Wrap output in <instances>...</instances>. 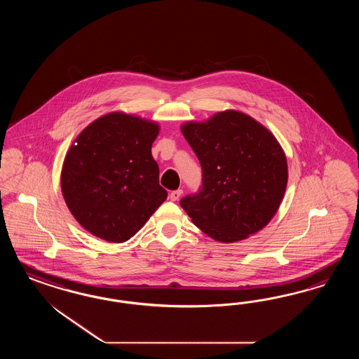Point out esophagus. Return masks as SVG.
Returning <instances> with one entry per match:
<instances>
[{
	"label": "esophagus",
	"instance_id": "esophagus-1",
	"mask_svg": "<svg viewBox=\"0 0 359 359\" xmlns=\"http://www.w3.org/2000/svg\"><path fill=\"white\" fill-rule=\"evenodd\" d=\"M182 194H183V191H182V189H176V191H172V192L170 194V198H171L172 201H177V200L180 198Z\"/></svg>",
	"mask_w": 359,
	"mask_h": 359
}]
</instances>
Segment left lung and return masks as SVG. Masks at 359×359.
I'll list each match as a JSON object with an SVG mask.
<instances>
[{"instance_id":"1","label":"left lung","mask_w":359,"mask_h":359,"mask_svg":"<svg viewBox=\"0 0 359 359\" xmlns=\"http://www.w3.org/2000/svg\"><path fill=\"white\" fill-rule=\"evenodd\" d=\"M180 130L203 168L200 192L180 200L196 226L224 243L264 228L288 182L287 158L271 131L238 110L188 121Z\"/></svg>"}]
</instances>
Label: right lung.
<instances>
[{"mask_svg":"<svg viewBox=\"0 0 359 359\" xmlns=\"http://www.w3.org/2000/svg\"><path fill=\"white\" fill-rule=\"evenodd\" d=\"M154 121L111 111L89 123L65 154L60 185L77 222L108 242L130 239L163 204L151 155Z\"/></svg>","mask_w":359,"mask_h":359,"instance_id":"add662e5","label":"right lung"}]
</instances>
